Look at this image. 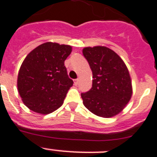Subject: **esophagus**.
<instances>
[{
  "instance_id": "esophagus-1",
  "label": "esophagus",
  "mask_w": 157,
  "mask_h": 157,
  "mask_svg": "<svg viewBox=\"0 0 157 157\" xmlns=\"http://www.w3.org/2000/svg\"><path fill=\"white\" fill-rule=\"evenodd\" d=\"M74 83H75V86H77L78 85V79H75V81H74Z\"/></svg>"
}]
</instances>
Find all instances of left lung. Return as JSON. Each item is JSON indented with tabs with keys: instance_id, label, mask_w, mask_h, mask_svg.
Listing matches in <instances>:
<instances>
[{
	"instance_id": "8db88e82",
	"label": "left lung",
	"mask_w": 157,
	"mask_h": 157,
	"mask_svg": "<svg viewBox=\"0 0 157 157\" xmlns=\"http://www.w3.org/2000/svg\"><path fill=\"white\" fill-rule=\"evenodd\" d=\"M82 54L93 72V87L82 93L83 104L96 116L114 117L132 98V85L128 69L121 57L104 46L87 47Z\"/></svg>"
}]
</instances>
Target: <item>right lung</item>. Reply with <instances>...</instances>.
<instances>
[{
  "mask_svg": "<svg viewBox=\"0 0 157 157\" xmlns=\"http://www.w3.org/2000/svg\"><path fill=\"white\" fill-rule=\"evenodd\" d=\"M71 51L70 45L47 42L26 56L18 71L17 86L23 103L29 110L48 114L63 104L73 86L64 66Z\"/></svg>",
  "mask_w": 157,
  "mask_h": 157,
  "instance_id": "1",
  "label": "right lung"
}]
</instances>
